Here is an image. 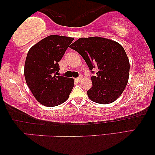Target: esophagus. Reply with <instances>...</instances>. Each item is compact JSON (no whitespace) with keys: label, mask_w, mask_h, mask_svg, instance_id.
<instances>
[{"label":"esophagus","mask_w":155,"mask_h":155,"mask_svg":"<svg viewBox=\"0 0 155 155\" xmlns=\"http://www.w3.org/2000/svg\"><path fill=\"white\" fill-rule=\"evenodd\" d=\"M81 79H82V76H80V77L75 78V80H76V81H78V82H80V80H81Z\"/></svg>","instance_id":"1"}]
</instances>
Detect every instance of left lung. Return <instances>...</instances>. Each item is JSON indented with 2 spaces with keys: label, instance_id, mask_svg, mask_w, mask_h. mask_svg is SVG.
<instances>
[{
  "label": "left lung",
  "instance_id": "left-lung-1",
  "mask_svg": "<svg viewBox=\"0 0 155 155\" xmlns=\"http://www.w3.org/2000/svg\"><path fill=\"white\" fill-rule=\"evenodd\" d=\"M73 48L81 55L92 73V86L87 93L91 100L101 104L116 101L128 81L130 63L120 44L102 37L80 38Z\"/></svg>",
  "mask_w": 155,
  "mask_h": 155
}]
</instances>
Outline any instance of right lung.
<instances>
[{
    "mask_svg": "<svg viewBox=\"0 0 155 155\" xmlns=\"http://www.w3.org/2000/svg\"><path fill=\"white\" fill-rule=\"evenodd\" d=\"M73 38L51 35L28 51L24 68L26 82L37 100L46 107L60 105L69 97L73 78L58 75V62Z\"/></svg>",
    "mask_w": 155,
    "mask_h": 155,
    "instance_id": "obj_1",
    "label": "right lung"
}]
</instances>
